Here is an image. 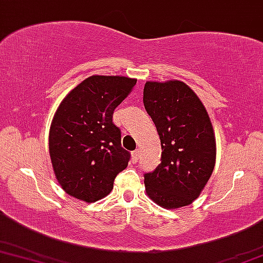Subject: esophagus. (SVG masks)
<instances>
[{"instance_id": "obj_1", "label": "esophagus", "mask_w": 263, "mask_h": 263, "mask_svg": "<svg viewBox=\"0 0 263 263\" xmlns=\"http://www.w3.org/2000/svg\"><path fill=\"white\" fill-rule=\"evenodd\" d=\"M138 159H139V151L137 149V151L132 152V161H134V162H137Z\"/></svg>"}]
</instances>
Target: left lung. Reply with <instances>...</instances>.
Returning a JSON list of instances; mask_svg holds the SVG:
<instances>
[{"instance_id": "obj_1", "label": "left lung", "mask_w": 263, "mask_h": 263, "mask_svg": "<svg viewBox=\"0 0 263 263\" xmlns=\"http://www.w3.org/2000/svg\"><path fill=\"white\" fill-rule=\"evenodd\" d=\"M143 103L161 142V164L144 175L145 193L164 209L192 204L210 179L216 138L210 116L195 92L178 80L147 81Z\"/></svg>"}]
</instances>
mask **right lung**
I'll return each mask as SVG.
<instances>
[{
  "label": "right lung",
  "instance_id": "right-lung-1",
  "mask_svg": "<svg viewBox=\"0 0 263 263\" xmlns=\"http://www.w3.org/2000/svg\"><path fill=\"white\" fill-rule=\"evenodd\" d=\"M137 82L126 76L93 75L72 88L49 128V156L66 194L95 202L112 191L116 175L127 167L129 153L112 112Z\"/></svg>",
  "mask_w": 263,
  "mask_h": 263
}]
</instances>
